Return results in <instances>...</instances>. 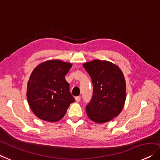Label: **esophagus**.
<instances>
[{
	"label": "esophagus",
	"instance_id": "esophagus-1",
	"mask_svg": "<svg viewBox=\"0 0 160 160\" xmlns=\"http://www.w3.org/2000/svg\"><path fill=\"white\" fill-rule=\"evenodd\" d=\"M75 99H76V101L77 102H79V101L81 100V97H79V96L76 97H75Z\"/></svg>",
	"mask_w": 160,
	"mask_h": 160
}]
</instances>
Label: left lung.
Returning a JSON list of instances; mask_svg holds the SVG:
<instances>
[{
    "instance_id": "1",
    "label": "left lung",
    "mask_w": 160,
    "mask_h": 160,
    "mask_svg": "<svg viewBox=\"0 0 160 160\" xmlns=\"http://www.w3.org/2000/svg\"><path fill=\"white\" fill-rule=\"evenodd\" d=\"M93 84V96L86 112L90 120L104 123L118 115L126 99L123 73L117 65L96 59L83 64Z\"/></svg>"
}]
</instances>
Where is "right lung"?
I'll return each instance as SVG.
<instances>
[{
    "label": "right lung",
    "mask_w": 160,
    "mask_h": 160,
    "mask_svg": "<svg viewBox=\"0 0 160 160\" xmlns=\"http://www.w3.org/2000/svg\"><path fill=\"white\" fill-rule=\"evenodd\" d=\"M71 66V63L58 59L48 60L32 72L27 83V97L30 108L38 118L58 121L75 101L65 79Z\"/></svg>",
    "instance_id": "obj_1"
}]
</instances>
